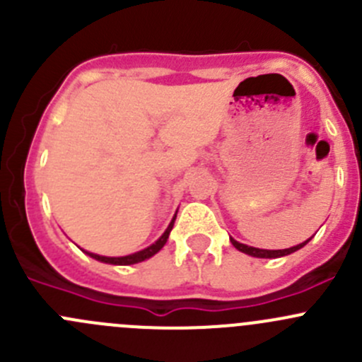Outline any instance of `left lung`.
I'll list each match as a JSON object with an SVG mask.
<instances>
[{"label":"left lung","instance_id":"8db88e82","mask_svg":"<svg viewBox=\"0 0 362 362\" xmlns=\"http://www.w3.org/2000/svg\"><path fill=\"white\" fill-rule=\"evenodd\" d=\"M230 241H232V245H234L235 248H238L239 252H243V253H248V255H252V257H259V259H276V257H284V255H288V253L298 252V250L303 248V246L306 245L310 239L301 243V245L292 246V248H287V250H260V248H253V246L241 245V243H238L235 239H230Z\"/></svg>","mask_w":362,"mask_h":362}]
</instances>
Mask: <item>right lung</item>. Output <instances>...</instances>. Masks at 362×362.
I'll return each mask as SVG.
<instances>
[{"instance_id":"obj_1","label":"right lung","mask_w":362,"mask_h":362,"mask_svg":"<svg viewBox=\"0 0 362 362\" xmlns=\"http://www.w3.org/2000/svg\"><path fill=\"white\" fill-rule=\"evenodd\" d=\"M174 220H176V216L173 218V221H170V225L167 227V230L163 232L162 238L158 239V241L155 243V245L148 246L146 250H141V252L137 253H132V255H127V257H102V255H95V253H88L89 257H93V259L100 260V262H107V264H116V266H128V264H137V262H142V260L149 259V257H153L155 253H158L160 250L163 248V245L167 243V239H169V234L170 230H173L174 227Z\"/></svg>"}]
</instances>
